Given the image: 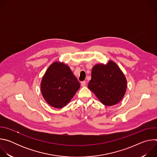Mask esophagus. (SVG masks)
Instances as JSON below:
<instances>
[{"mask_svg":"<svg viewBox=\"0 0 157 157\" xmlns=\"http://www.w3.org/2000/svg\"><path fill=\"white\" fill-rule=\"evenodd\" d=\"M86 82L85 81H83L81 82V86H82V87L86 86Z\"/></svg>","mask_w":157,"mask_h":157,"instance_id":"obj_1","label":"esophagus"}]
</instances>
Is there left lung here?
<instances>
[{
    "label": "left lung",
    "mask_w": 157,
    "mask_h": 157,
    "mask_svg": "<svg viewBox=\"0 0 157 157\" xmlns=\"http://www.w3.org/2000/svg\"><path fill=\"white\" fill-rule=\"evenodd\" d=\"M88 88L105 105L110 106L119 102L127 89L125 77L119 66L109 61L105 65H95L91 72Z\"/></svg>",
    "instance_id": "left-lung-1"
}]
</instances>
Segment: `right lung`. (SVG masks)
<instances>
[{"label":"right lung","instance_id":"add662e5","mask_svg":"<svg viewBox=\"0 0 157 157\" xmlns=\"http://www.w3.org/2000/svg\"><path fill=\"white\" fill-rule=\"evenodd\" d=\"M80 83L69 66L58 62L52 64L41 82L42 95L52 106L62 108L73 98Z\"/></svg>","mask_w":157,"mask_h":157}]
</instances>
